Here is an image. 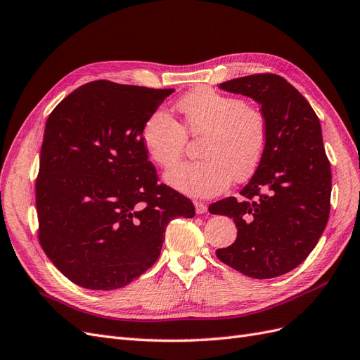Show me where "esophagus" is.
Wrapping results in <instances>:
<instances>
[{"label": "esophagus", "mask_w": 360, "mask_h": 360, "mask_svg": "<svg viewBox=\"0 0 360 360\" xmlns=\"http://www.w3.org/2000/svg\"><path fill=\"white\" fill-rule=\"evenodd\" d=\"M193 205H195V212L198 214H204L207 212V205L201 201H193Z\"/></svg>", "instance_id": "34e87169"}]
</instances>
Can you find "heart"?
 Returning <instances> with one entry per match:
<instances>
[{
	"label": "heart",
	"instance_id": "obj_1",
	"mask_svg": "<svg viewBox=\"0 0 360 360\" xmlns=\"http://www.w3.org/2000/svg\"><path fill=\"white\" fill-rule=\"evenodd\" d=\"M184 127L201 136V159L183 162L165 174L176 191L195 198L222 193L231 181L249 179L259 167L267 147V123L263 112L248 106L242 97L226 96L209 86H198L177 103ZM186 132L169 112L158 108L141 129L148 158L162 168L176 163L186 146Z\"/></svg>",
	"mask_w": 360,
	"mask_h": 360
}]
</instances>
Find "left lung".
<instances>
[{"mask_svg":"<svg viewBox=\"0 0 360 360\" xmlns=\"http://www.w3.org/2000/svg\"><path fill=\"white\" fill-rule=\"evenodd\" d=\"M219 89L261 105L267 147L240 198L209 207L212 214L231 217L237 226L236 242L216 255L249 278H276L304 261L329 219L332 172L320 120L279 75H249L222 82Z\"/></svg>","mask_w":360,"mask_h":360,"instance_id":"obj_1","label":"left lung"}]
</instances>
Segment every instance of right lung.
Wrapping results in <instances>:
<instances>
[{"instance_id": "1", "label": "right lung", "mask_w": 360, "mask_h": 360, "mask_svg": "<svg viewBox=\"0 0 360 360\" xmlns=\"http://www.w3.org/2000/svg\"><path fill=\"white\" fill-rule=\"evenodd\" d=\"M172 89L93 81L48 117L36 180L39 242L61 274L89 290L126 287L156 263L189 198L158 174L141 141Z\"/></svg>"}]
</instances>
